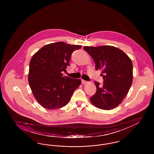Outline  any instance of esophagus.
<instances>
[{"instance_id":"34e87169","label":"esophagus","mask_w":154,"mask_h":154,"mask_svg":"<svg viewBox=\"0 0 154 154\" xmlns=\"http://www.w3.org/2000/svg\"><path fill=\"white\" fill-rule=\"evenodd\" d=\"M81 81H82V84H87L88 82L87 81L84 80H82Z\"/></svg>"}]
</instances>
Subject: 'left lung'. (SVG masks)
I'll return each mask as SVG.
<instances>
[{
	"mask_svg": "<svg viewBox=\"0 0 154 154\" xmlns=\"http://www.w3.org/2000/svg\"><path fill=\"white\" fill-rule=\"evenodd\" d=\"M95 62L96 70H102L103 84L95 82V94L90 98L91 103L102 110L116 108L122 102L132 85L133 65L129 57L120 49L111 45L85 46Z\"/></svg>",
	"mask_w": 154,
	"mask_h": 154,
	"instance_id": "8db88e82",
	"label": "left lung"
}]
</instances>
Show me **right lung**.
<instances>
[{
	"label": "right lung",
	"mask_w": 154,
	"mask_h": 154,
	"mask_svg": "<svg viewBox=\"0 0 154 154\" xmlns=\"http://www.w3.org/2000/svg\"><path fill=\"white\" fill-rule=\"evenodd\" d=\"M81 48L62 42L47 44L30 59L28 80L33 95L44 108L54 110L69 102L80 79L63 76L72 53Z\"/></svg>",
	"instance_id": "1"
}]
</instances>
